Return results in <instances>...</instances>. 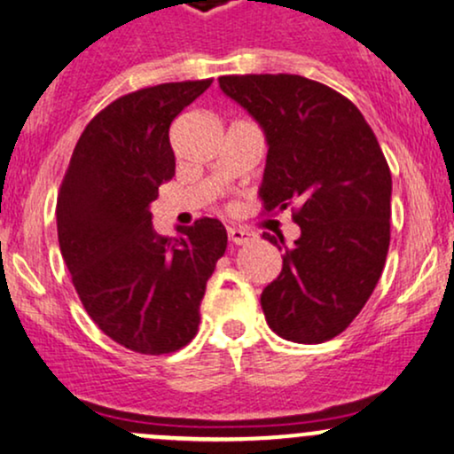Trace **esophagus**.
Here are the masks:
<instances>
[{
    "label": "esophagus",
    "mask_w": 454,
    "mask_h": 454,
    "mask_svg": "<svg viewBox=\"0 0 454 454\" xmlns=\"http://www.w3.org/2000/svg\"><path fill=\"white\" fill-rule=\"evenodd\" d=\"M229 242L236 247L240 245H248V242L255 240V236H253L251 231H245V229H238V227H229Z\"/></svg>",
    "instance_id": "1"
}]
</instances>
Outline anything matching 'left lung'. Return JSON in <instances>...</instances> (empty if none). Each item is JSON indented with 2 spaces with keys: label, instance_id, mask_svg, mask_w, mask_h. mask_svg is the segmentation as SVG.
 Masks as SVG:
<instances>
[{
  "label": "left lung",
  "instance_id": "8db88e82",
  "mask_svg": "<svg viewBox=\"0 0 454 454\" xmlns=\"http://www.w3.org/2000/svg\"><path fill=\"white\" fill-rule=\"evenodd\" d=\"M223 92L266 134L264 212L292 206L301 238L262 292L266 323L284 340L320 344L355 320L389 248L392 175L364 114L338 90L287 73L223 75Z\"/></svg>",
  "mask_w": 454,
  "mask_h": 454
}]
</instances>
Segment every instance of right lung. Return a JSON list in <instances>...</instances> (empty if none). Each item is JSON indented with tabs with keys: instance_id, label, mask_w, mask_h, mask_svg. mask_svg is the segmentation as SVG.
<instances>
[{
	"instance_id": "right-lung-1",
	"label": "right lung",
	"mask_w": 454,
	"mask_h": 454,
	"mask_svg": "<svg viewBox=\"0 0 454 454\" xmlns=\"http://www.w3.org/2000/svg\"><path fill=\"white\" fill-rule=\"evenodd\" d=\"M212 80L119 97L86 125L58 192V242L82 305L116 344L175 353L197 335L201 299L227 231L216 218L155 233L149 203L175 175L168 129Z\"/></svg>"
}]
</instances>
